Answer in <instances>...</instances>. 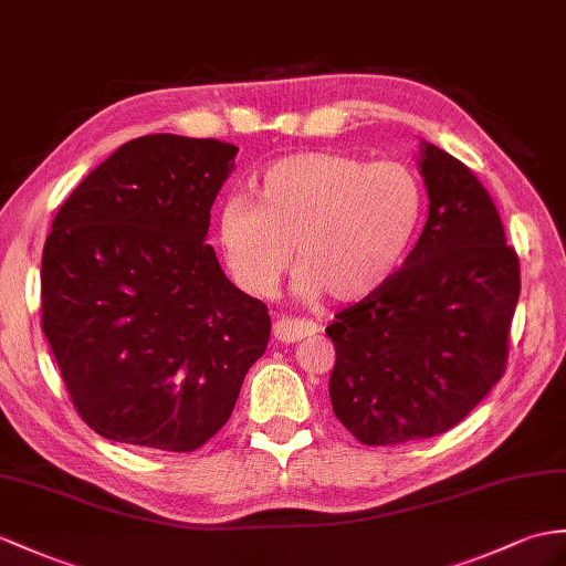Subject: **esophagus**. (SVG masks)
<instances>
[{"instance_id":"1","label":"esophagus","mask_w":566,"mask_h":566,"mask_svg":"<svg viewBox=\"0 0 566 566\" xmlns=\"http://www.w3.org/2000/svg\"><path fill=\"white\" fill-rule=\"evenodd\" d=\"M316 334V324L302 322V319H281L273 324V336L281 343H295Z\"/></svg>"}]
</instances>
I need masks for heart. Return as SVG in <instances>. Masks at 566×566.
<instances>
[{
	"label": "heart",
	"instance_id": "heart-1",
	"mask_svg": "<svg viewBox=\"0 0 566 566\" xmlns=\"http://www.w3.org/2000/svg\"><path fill=\"white\" fill-rule=\"evenodd\" d=\"M424 213V187L406 163H367L310 150L259 177V201L230 197L218 247L244 293L269 297L297 261V291L336 305L369 300L408 256Z\"/></svg>",
	"mask_w": 566,
	"mask_h": 566
}]
</instances>
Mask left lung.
Wrapping results in <instances>:
<instances>
[{
  "mask_svg": "<svg viewBox=\"0 0 566 566\" xmlns=\"http://www.w3.org/2000/svg\"><path fill=\"white\" fill-rule=\"evenodd\" d=\"M420 172L430 213L403 269L326 326L331 406L367 447L451 430L506 369L521 269L497 206L434 144H422Z\"/></svg>",
  "mask_w": 566,
  "mask_h": 566,
  "instance_id": "obj_1",
  "label": "left lung"
}]
</instances>
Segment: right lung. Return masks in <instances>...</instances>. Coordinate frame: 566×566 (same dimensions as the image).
Here are the masks:
<instances>
[{
	"mask_svg": "<svg viewBox=\"0 0 566 566\" xmlns=\"http://www.w3.org/2000/svg\"><path fill=\"white\" fill-rule=\"evenodd\" d=\"M238 146L150 134L119 146L52 220L43 331L72 403L122 444L195 451L223 427L271 316L206 232Z\"/></svg>",
	"mask_w": 566,
	"mask_h": 566,
	"instance_id": "add662e5",
	"label": "right lung"
}]
</instances>
